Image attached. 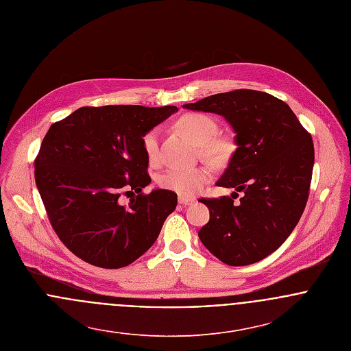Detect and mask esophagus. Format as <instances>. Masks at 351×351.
I'll list each match as a JSON object with an SVG mask.
<instances>
[{
	"label": "esophagus",
	"instance_id": "34e87169",
	"mask_svg": "<svg viewBox=\"0 0 351 351\" xmlns=\"http://www.w3.org/2000/svg\"><path fill=\"white\" fill-rule=\"evenodd\" d=\"M195 201H196V199H193V197H186V196H180V197H178V202L182 204V205H191V204H193Z\"/></svg>",
	"mask_w": 351,
	"mask_h": 351
}]
</instances>
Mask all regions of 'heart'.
Here are the masks:
<instances>
[{
	"instance_id": "1",
	"label": "heart",
	"mask_w": 351,
	"mask_h": 351,
	"mask_svg": "<svg viewBox=\"0 0 351 351\" xmlns=\"http://www.w3.org/2000/svg\"><path fill=\"white\" fill-rule=\"evenodd\" d=\"M176 125L193 143L201 146V154L215 163L227 162L235 150V143L230 136H215L217 123L208 114L197 112L185 113L177 120ZM143 149L150 162L159 159L158 128H152L143 136ZM209 180L210 171L204 166L193 169H170L159 177V185L181 196H195Z\"/></svg>"
}]
</instances>
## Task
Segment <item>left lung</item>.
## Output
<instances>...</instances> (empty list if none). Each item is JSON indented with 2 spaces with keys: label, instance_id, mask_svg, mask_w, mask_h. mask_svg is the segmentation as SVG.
<instances>
[{
  "label": "left lung",
  "instance_id": "left-lung-1",
  "mask_svg": "<svg viewBox=\"0 0 351 351\" xmlns=\"http://www.w3.org/2000/svg\"><path fill=\"white\" fill-rule=\"evenodd\" d=\"M184 108L221 114L237 132L238 149L216 185L244 196L238 203L232 195L199 200L209 209L199 231L202 245L230 266L266 258L287 241L306 205L312 136L287 102L265 92L238 89Z\"/></svg>",
  "mask_w": 351,
  "mask_h": 351
}]
</instances>
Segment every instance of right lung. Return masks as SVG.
<instances>
[{"label": "right lung", "mask_w": 351, "mask_h": 351, "mask_svg": "<svg viewBox=\"0 0 351 351\" xmlns=\"http://www.w3.org/2000/svg\"><path fill=\"white\" fill-rule=\"evenodd\" d=\"M177 110L82 106L51 125L35 158V180L53 231L74 255L120 269L154 245L177 195L142 192L151 182L143 136ZM132 190L137 196L121 206V193Z\"/></svg>", "instance_id": "1"}]
</instances>
